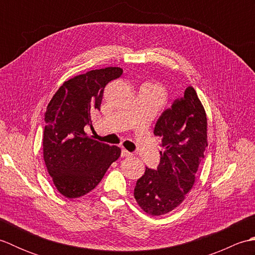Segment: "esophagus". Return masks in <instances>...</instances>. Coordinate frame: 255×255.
Instances as JSON below:
<instances>
[{
    "label": "esophagus",
    "instance_id": "34e87169",
    "mask_svg": "<svg viewBox=\"0 0 255 255\" xmlns=\"http://www.w3.org/2000/svg\"><path fill=\"white\" fill-rule=\"evenodd\" d=\"M129 155H131V153L129 152V151H127L126 149H123L122 150V156H123V158H125V156H129Z\"/></svg>",
    "mask_w": 255,
    "mask_h": 255
}]
</instances>
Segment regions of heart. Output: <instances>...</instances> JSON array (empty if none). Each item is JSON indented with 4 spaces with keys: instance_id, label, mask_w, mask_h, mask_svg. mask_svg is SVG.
Wrapping results in <instances>:
<instances>
[{
    "instance_id": "heart-1",
    "label": "heart",
    "mask_w": 255,
    "mask_h": 255,
    "mask_svg": "<svg viewBox=\"0 0 255 255\" xmlns=\"http://www.w3.org/2000/svg\"><path fill=\"white\" fill-rule=\"evenodd\" d=\"M149 86H150V88L152 89V90L155 92L156 94H158V96L160 97L161 100L163 99V97H164V90L162 89L160 85H156V84H150Z\"/></svg>"
}]
</instances>
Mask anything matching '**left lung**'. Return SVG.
Segmentation results:
<instances>
[{
	"mask_svg": "<svg viewBox=\"0 0 255 255\" xmlns=\"http://www.w3.org/2000/svg\"><path fill=\"white\" fill-rule=\"evenodd\" d=\"M154 134L162 138L160 163L145 167L133 195L141 209L161 216L176 208L191 191L207 148V117L193 86L161 114Z\"/></svg>",
	"mask_w": 255,
	"mask_h": 255,
	"instance_id": "left-lung-1",
	"label": "left lung"
}]
</instances>
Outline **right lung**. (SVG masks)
<instances>
[{
	"label": "right lung",
	"mask_w": 255,
	"mask_h": 255,
	"mask_svg": "<svg viewBox=\"0 0 255 255\" xmlns=\"http://www.w3.org/2000/svg\"><path fill=\"white\" fill-rule=\"evenodd\" d=\"M122 74L123 69L108 67L77 75L59 88L47 106L44 160L64 197L90 193L121 156V148L96 141L85 129L93 127L92 117L100 111L106 84Z\"/></svg>",
	"instance_id": "1"
}]
</instances>
